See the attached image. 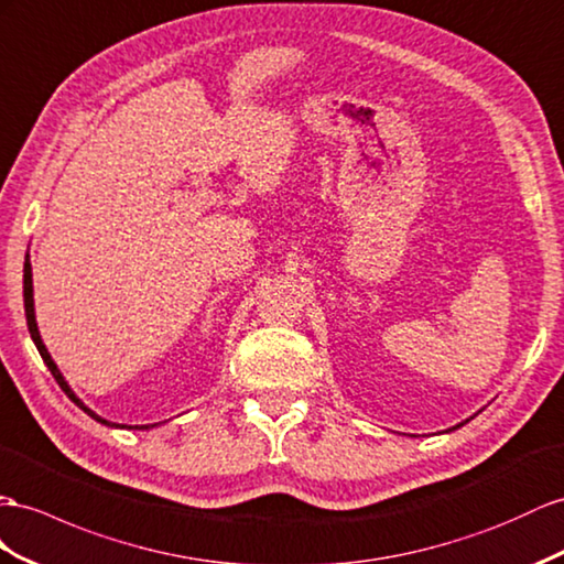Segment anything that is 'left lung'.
Listing matches in <instances>:
<instances>
[{
    "label": "left lung",
    "mask_w": 564,
    "mask_h": 564,
    "mask_svg": "<svg viewBox=\"0 0 564 564\" xmlns=\"http://www.w3.org/2000/svg\"><path fill=\"white\" fill-rule=\"evenodd\" d=\"M467 422H469V420H467ZM467 422H462V424H457V426H453V429H459V426H465ZM453 429H451V431H453Z\"/></svg>",
    "instance_id": "obj_1"
}]
</instances>
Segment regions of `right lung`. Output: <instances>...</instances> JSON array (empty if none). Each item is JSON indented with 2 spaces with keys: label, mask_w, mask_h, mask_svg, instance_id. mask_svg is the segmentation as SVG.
<instances>
[{
  "label": "right lung",
  "mask_w": 564,
  "mask_h": 564,
  "mask_svg": "<svg viewBox=\"0 0 564 564\" xmlns=\"http://www.w3.org/2000/svg\"><path fill=\"white\" fill-rule=\"evenodd\" d=\"M23 307H25V319H28V330H31V338H33V343H35V348H37V352H40V357L45 359V365H47V369L52 371V377L56 379V383L62 386V391L76 402V405L85 412V414H90L93 420H97L99 424H107V426H117V424H111V422H107V420H102V416L99 414H95L90 408H85L83 405V400L70 391V386L66 383V379L62 377V371L56 369V365H54V359H52V355L47 352V348H45V343H42V338H40V330H37V322H35V302H33V271H31V262H28L25 259V264H23ZM154 426V424H152ZM135 429H150L148 424L144 426H135Z\"/></svg>",
  "instance_id": "add662e5"
}]
</instances>
